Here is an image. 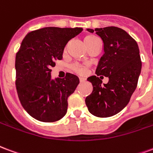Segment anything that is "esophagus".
<instances>
[{"mask_svg":"<svg viewBox=\"0 0 153 153\" xmlns=\"http://www.w3.org/2000/svg\"><path fill=\"white\" fill-rule=\"evenodd\" d=\"M85 81H86V79H85V78L80 77V82H81V83H82V82H85Z\"/></svg>","mask_w":153,"mask_h":153,"instance_id":"34e87169","label":"esophagus"}]
</instances>
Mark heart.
<instances>
[{"label":"heart","instance_id":"b5f03b06","mask_svg":"<svg viewBox=\"0 0 153 153\" xmlns=\"http://www.w3.org/2000/svg\"><path fill=\"white\" fill-rule=\"evenodd\" d=\"M97 41H100L99 37H97L96 36L89 35L85 37V43L86 45V46H89L90 45L93 44V43L97 42ZM71 68H72V71H74V72L80 74V75H85L86 73V71H87V65H85V64L76 63V64L72 65Z\"/></svg>","mask_w":153,"mask_h":153}]
</instances>
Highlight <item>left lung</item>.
Instances as JSON below:
<instances>
[{"instance_id":"left-lung-1","label":"left lung","mask_w":153,"mask_h":153,"mask_svg":"<svg viewBox=\"0 0 153 153\" xmlns=\"http://www.w3.org/2000/svg\"><path fill=\"white\" fill-rule=\"evenodd\" d=\"M87 31L95 32L101 37L104 53L95 71L97 76L87 78L92 83L93 91L85 98V104L94 116L109 117L128 104L137 87L142 68L139 46L134 39L117 27L87 28ZM100 75L109 77L107 84H102Z\"/></svg>"}]
</instances>
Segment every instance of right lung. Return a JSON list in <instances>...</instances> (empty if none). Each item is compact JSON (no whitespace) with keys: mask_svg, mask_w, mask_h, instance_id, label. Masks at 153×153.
<instances>
[{"mask_svg":"<svg viewBox=\"0 0 153 153\" xmlns=\"http://www.w3.org/2000/svg\"><path fill=\"white\" fill-rule=\"evenodd\" d=\"M81 27H47L27 33L15 58L16 88L27 112L42 122L63 118L68 99L79 84L76 75L51 79V68L63 59L64 47L82 31Z\"/></svg>","mask_w":153,"mask_h":153,"instance_id":"right-lung-1","label":"right lung"}]
</instances>
